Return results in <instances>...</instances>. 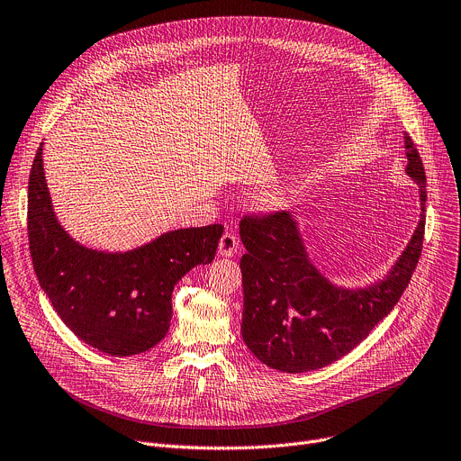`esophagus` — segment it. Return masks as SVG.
<instances>
[{
    "mask_svg": "<svg viewBox=\"0 0 461 461\" xmlns=\"http://www.w3.org/2000/svg\"><path fill=\"white\" fill-rule=\"evenodd\" d=\"M239 249V239L235 237V233H230L226 231L222 237H221V242H219V252L222 258H233L237 254Z\"/></svg>",
    "mask_w": 461,
    "mask_h": 461,
    "instance_id": "1",
    "label": "esophagus"
}]
</instances>
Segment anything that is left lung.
<instances>
[{"instance_id": "1", "label": "left lung", "mask_w": 461, "mask_h": 461, "mask_svg": "<svg viewBox=\"0 0 461 461\" xmlns=\"http://www.w3.org/2000/svg\"><path fill=\"white\" fill-rule=\"evenodd\" d=\"M406 173L420 187L421 215L390 272L364 288L330 283L309 259L290 212L244 217L240 240L244 344L263 364L283 373L320 369L355 349L401 300L417 267L425 235L427 176L411 138L404 134Z\"/></svg>"}]
</instances>
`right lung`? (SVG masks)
Segmentation results:
<instances>
[{"mask_svg":"<svg viewBox=\"0 0 461 461\" xmlns=\"http://www.w3.org/2000/svg\"><path fill=\"white\" fill-rule=\"evenodd\" d=\"M41 150L44 143L31 167L27 209L29 249L41 290L85 344L112 357L149 351L169 330L175 285L215 259L224 226L173 230L129 252L86 248L55 215Z\"/></svg>","mask_w":461,"mask_h":461,"instance_id":"right-lung-1","label":"right lung"}]
</instances>
